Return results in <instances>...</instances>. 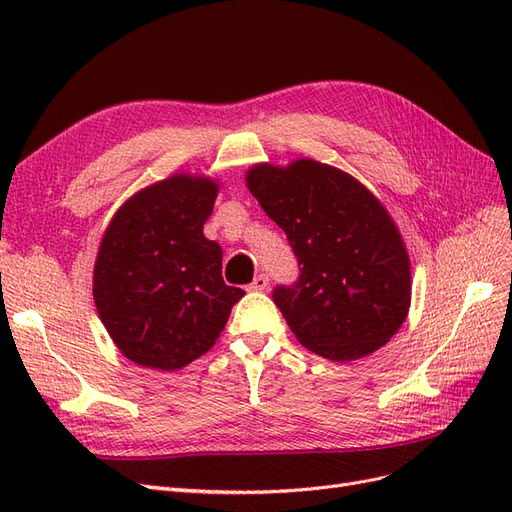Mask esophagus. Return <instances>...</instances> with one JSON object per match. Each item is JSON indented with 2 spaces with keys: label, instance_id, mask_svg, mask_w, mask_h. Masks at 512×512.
Listing matches in <instances>:
<instances>
[{
  "label": "esophagus",
  "instance_id": "esophagus-1",
  "mask_svg": "<svg viewBox=\"0 0 512 512\" xmlns=\"http://www.w3.org/2000/svg\"><path fill=\"white\" fill-rule=\"evenodd\" d=\"M267 286H269V275L260 273V275H256V277H254V282L250 284V290L262 292V290H267Z\"/></svg>",
  "mask_w": 512,
  "mask_h": 512
}]
</instances>
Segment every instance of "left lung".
<instances>
[{
    "mask_svg": "<svg viewBox=\"0 0 512 512\" xmlns=\"http://www.w3.org/2000/svg\"><path fill=\"white\" fill-rule=\"evenodd\" d=\"M250 190L299 260V280L273 301L299 342L356 361L399 331L410 307V258L389 211L335 166L297 160L247 170Z\"/></svg>",
    "mask_w": 512,
    "mask_h": 512,
    "instance_id": "8db88e82",
    "label": "left lung"
}]
</instances>
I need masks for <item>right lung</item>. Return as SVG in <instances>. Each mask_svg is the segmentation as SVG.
Listing matches in <instances>:
<instances>
[{
	"mask_svg": "<svg viewBox=\"0 0 512 512\" xmlns=\"http://www.w3.org/2000/svg\"><path fill=\"white\" fill-rule=\"evenodd\" d=\"M218 183L173 175L126 200L108 224L94 267V301L126 359L175 371L224 331L243 290L226 286L222 247L203 235Z\"/></svg>",
	"mask_w": 512,
	"mask_h": 512,
	"instance_id": "obj_1",
	"label": "right lung"
}]
</instances>
